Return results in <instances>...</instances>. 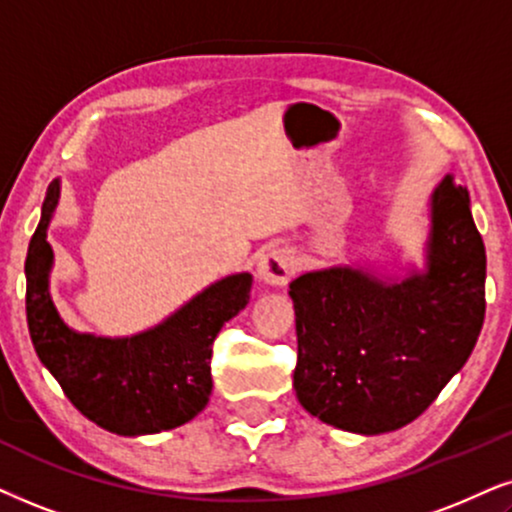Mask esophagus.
<instances>
[{"mask_svg": "<svg viewBox=\"0 0 512 512\" xmlns=\"http://www.w3.org/2000/svg\"><path fill=\"white\" fill-rule=\"evenodd\" d=\"M295 257L288 248H271L260 257L257 264V276L267 286H286L288 278L295 274Z\"/></svg>", "mask_w": 512, "mask_h": 512, "instance_id": "esophagus-1", "label": "esophagus"}]
</instances>
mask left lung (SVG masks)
<instances>
[{"mask_svg": "<svg viewBox=\"0 0 512 512\" xmlns=\"http://www.w3.org/2000/svg\"><path fill=\"white\" fill-rule=\"evenodd\" d=\"M487 252L470 193L444 177L430 196L423 269L335 264L290 283L297 399L333 428L380 435L416 420L472 354L484 323Z\"/></svg>", "mask_w": 512, "mask_h": 512, "instance_id": "left-lung-1", "label": "left lung"}]
</instances>
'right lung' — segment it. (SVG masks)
I'll use <instances>...</instances> for the list:
<instances>
[{"label":"right lung","mask_w":512,"mask_h":512,"mask_svg":"<svg viewBox=\"0 0 512 512\" xmlns=\"http://www.w3.org/2000/svg\"><path fill=\"white\" fill-rule=\"evenodd\" d=\"M58 198L61 179H54L25 257V314L37 357L75 409L103 430L139 437L189 423L208 406L212 342L248 304L252 274L219 278L141 333H80L61 319L49 290L54 250L47 229Z\"/></svg>","instance_id":"right-lung-1"}]
</instances>
